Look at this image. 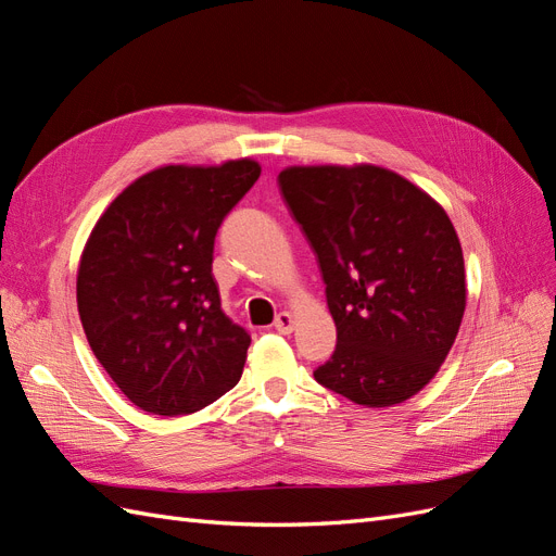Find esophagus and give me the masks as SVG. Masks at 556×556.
<instances>
[{"label": "esophagus", "instance_id": "1", "mask_svg": "<svg viewBox=\"0 0 556 556\" xmlns=\"http://www.w3.org/2000/svg\"><path fill=\"white\" fill-rule=\"evenodd\" d=\"M274 327H276V331H280V333H292V329H294V315L288 313V311L278 313Z\"/></svg>", "mask_w": 556, "mask_h": 556}]
</instances>
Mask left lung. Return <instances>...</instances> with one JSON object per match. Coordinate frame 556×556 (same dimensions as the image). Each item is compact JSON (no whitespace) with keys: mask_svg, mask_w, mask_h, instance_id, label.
Wrapping results in <instances>:
<instances>
[{"mask_svg":"<svg viewBox=\"0 0 556 556\" xmlns=\"http://www.w3.org/2000/svg\"><path fill=\"white\" fill-rule=\"evenodd\" d=\"M278 182L315 250L336 325L315 380L366 408L415 396L439 374L466 308L447 213L376 164L288 166Z\"/></svg>","mask_w":556,"mask_h":556,"instance_id":"8db88e82","label":"left lung"}]
</instances>
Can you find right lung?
I'll list each match as a JSON object with an SVG mask.
<instances>
[{
	"instance_id": "add662e5",
	"label": "right lung",
	"mask_w": 556,
	"mask_h": 556,
	"mask_svg": "<svg viewBox=\"0 0 556 556\" xmlns=\"http://www.w3.org/2000/svg\"><path fill=\"white\" fill-rule=\"evenodd\" d=\"M260 174L250 157L160 166L111 201L83 248V331L111 380L146 413H197L241 380L250 336L223 313L213 245Z\"/></svg>"
}]
</instances>
